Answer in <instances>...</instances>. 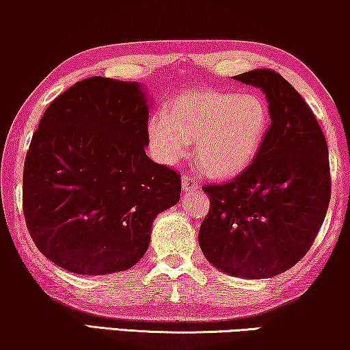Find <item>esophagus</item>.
Returning a JSON list of instances; mask_svg holds the SVG:
<instances>
[{"instance_id": "1", "label": "esophagus", "mask_w": 350, "mask_h": 350, "mask_svg": "<svg viewBox=\"0 0 350 350\" xmlns=\"http://www.w3.org/2000/svg\"><path fill=\"white\" fill-rule=\"evenodd\" d=\"M181 188H183V191H196L199 188V183L193 178V176L183 175L181 176Z\"/></svg>"}]
</instances>
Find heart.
I'll return each mask as SVG.
<instances>
[{
  "mask_svg": "<svg viewBox=\"0 0 350 350\" xmlns=\"http://www.w3.org/2000/svg\"><path fill=\"white\" fill-rule=\"evenodd\" d=\"M271 122L269 105L260 94L207 89L172 98L165 114L148 121L156 156L174 164L196 138L194 157L205 174L226 178L253 161Z\"/></svg>",
  "mask_w": 350,
  "mask_h": 350,
  "instance_id": "1",
  "label": "heart"
}]
</instances>
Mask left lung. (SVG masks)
Returning a JSON list of instances; mask_svg holds the SVG:
<instances>
[{
  "label": "left lung",
  "instance_id": "obj_1",
  "mask_svg": "<svg viewBox=\"0 0 350 350\" xmlns=\"http://www.w3.org/2000/svg\"><path fill=\"white\" fill-rule=\"evenodd\" d=\"M234 79L266 94L271 124L250 165L226 183L204 185L210 210L199 245L226 274L269 279L293 267L317 237L332 198L328 146L312 109L277 71Z\"/></svg>",
  "mask_w": 350,
  "mask_h": 350
}]
</instances>
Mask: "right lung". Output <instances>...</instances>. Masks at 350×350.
<instances>
[{
	"instance_id": "obj_1",
	"label": "right lung",
	"mask_w": 350,
	"mask_h": 350,
	"mask_svg": "<svg viewBox=\"0 0 350 350\" xmlns=\"http://www.w3.org/2000/svg\"><path fill=\"white\" fill-rule=\"evenodd\" d=\"M140 84L92 76L42 114L23 165L22 205L42 255L81 275L126 271L145 255L181 176L146 156Z\"/></svg>"
}]
</instances>
